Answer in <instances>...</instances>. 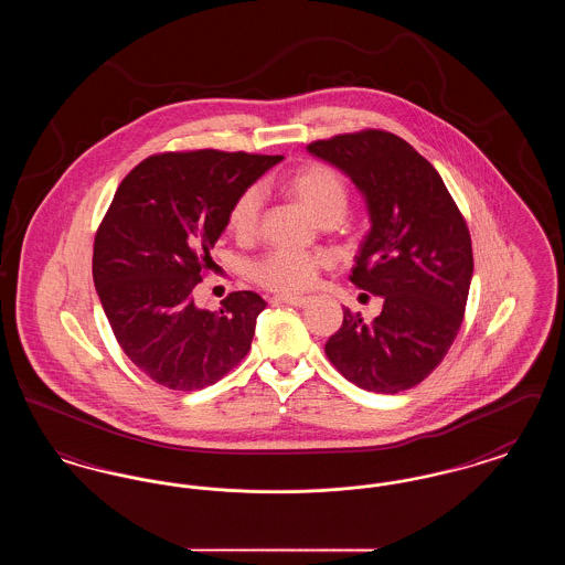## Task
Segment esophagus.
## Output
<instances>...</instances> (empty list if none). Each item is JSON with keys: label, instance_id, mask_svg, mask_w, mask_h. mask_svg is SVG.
Wrapping results in <instances>:
<instances>
[{"label": "esophagus", "instance_id": "esophagus-1", "mask_svg": "<svg viewBox=\"0 0 565 565\" xmlns=\"http://www.w3.org/2000/svg\"><path fill=\"white\" fill-rule=\"evenodd\" d=\"M309 296H275L270 298L273 305H292V307H305L309 305Z\"/></svg>", "mask_w": 565, "mask_h": 565}]
</instances>
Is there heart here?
<instances>
[{
  "label": "heart",
  "mask_w": 565,
  "mask_h": 565,
  "mask_svg": "<svg viewBox=\"0 0 565 565\" xmlns=\"http://www.w3.org/2000/svg\"><path fill=\"white\" fill-rule=\"evenodd\" d=\"M281 192L300 205L320 224L332 226L341 222L350 207V186L343 175L326 162H307L295 169L284 182ZM263 199L256 189L243 190L226 214V228L239 242H249L258 233ZM326 267L320 254L273 249L252 263L249 277L275 295H300L316 284L318 273Z\"/></svg>",
  "instance_id": "1"
}]
</instances>
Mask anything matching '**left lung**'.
I'll list each match as a JSON object with an SVG mask.
<instances>
[{
	"instance_id": "left-lung-1",
	"label": "left lung",
	"mask_w": 565,
	"mask_h": 565,
	"mask_svg": "<svg viewBox=\"0 0 565 565\" xmlns=\"http://www.w3.org/2000/svg\"><path fill=\"white\" fill-rule=\"evenodd\" d=\"M307 150L364 194L371 231L350 279L383 298L373 322L343 309L326 355L366 392L415 387L443 362L463 320L475 269L466 220L438 171L398 135L364 129Z\"/></svg>"
}]
</instances>
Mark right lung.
Masks as SVG:
<instances>
[{"label": "right lung", "mask_w": 565, "mask_h": 565, "mask_svg": "<svg viewBox=\"0 0 565 565\" xmlns=\"http://www.w3.org/2000/svg\"><path fill=\"white\" fill-rule=\"evenodd\" d=\"M284 157L162 152L116 190L93 247V279L118 345L162 387L194 392L233 371L267 302L231 292L217 311L194 305L210 249L233 201Z\"/></svg>", "instance_id": "1"}]
</instances>
